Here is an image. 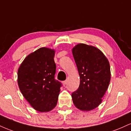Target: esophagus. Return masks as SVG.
Masks as SVG:
<instances>
[{
  "instance_id": "esophagus-1",
  "label": "esophagus",
  "mask_w": 131,
  "mask_h": 131,
  "mask_svg": "<svg viewBox=\"0 0 131 131\" xmlns=\"http://www.w3.org/2000/svg\"><path fill=\"white\" fill-rule=\"evenodd\" d=\"M67 81L66 80V81H64L63 82V85H65L66 84H67Z\"/></svg>"
}]
</instances>
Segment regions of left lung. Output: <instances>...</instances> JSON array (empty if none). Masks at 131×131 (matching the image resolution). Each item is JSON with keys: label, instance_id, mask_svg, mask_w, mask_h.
Segmentation results:
<instances>
[{"label": "left lung", "instance_id": "8db88e82", "mask_svg": "<svg viewBox=\"0 0 131 131\" xmlns=\"http://www.w3.org/2000/svg\"><path fill=\"white\" fill-rule=\"evenodd\" d=\"M72 53L80 78L79 88L71 94L73 103L81 110H92L102 103L108 88L109 61L99 49L85 43L76 45Z\"/></svg>", "mask_w": 131, "mask_h": 131}]
</instances>
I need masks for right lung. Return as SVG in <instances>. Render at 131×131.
Returning a JSON list of instances; mask_svg holds the SVG:
<instances>
[{
  "mask_svg": "<svg viewBox=\"0 0 131 131\" xmlns=\"http://www.w3.org/2000/svg\"><path fill=\"white\" fill-rule=\"evenodd\" d=\"M55 50L42 47L25 58L18 70L19 90L32 107L48 112L57 105L61 83L55 79Z\"/></svg>",
  "mask_w": 131,
  "mask_h": 131,
  "instance_id": "add662e5",
  "label": "right lung"
}]
</instances>
